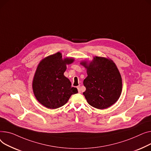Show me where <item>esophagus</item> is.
<instances>
[{
	"instance_id": "esophagus-1",
	"label": "esophagus",
	"mask_w": 151,
	"mask_h": 151,
	"mask_svg": "<svg viewBox=\"0 0 151 151\" xmlns=\"http://www.w3.org/2000/svg\"><path fill=\"white\" fill-rule=\"evenodd\" d=\"M77 89H78V91L79 93H81V86H77Z\"/></svg>"
}]
</instances>
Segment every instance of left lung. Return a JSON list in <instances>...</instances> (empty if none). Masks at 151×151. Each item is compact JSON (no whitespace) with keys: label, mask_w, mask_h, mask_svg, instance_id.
<instances>
[{"label":"left lung","mask_w":151,"mask_h":151,"mask_svg":"<svg viewBox=\"0 0 151 151\" xmlns=\"http://www.w3.org/2000/svg\"><path fill=\"white\" fill-rule=\"evenodd\" d=\"M81 65L86 69L83 81L86 91L83 93L92 107L103 110L119 99L122 92V78L119 70L109 58L95 56L92 61L83 60Z\"/></svg>","instance_id":"1"}]
</instances>
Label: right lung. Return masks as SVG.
Masks as SVG:
<instances>
[{"instance_id": "1", "label": "right lung", "mask_w": 151, "mask_h": 151, "mask_svg": "<svg viewBox=\"0 0 151 151\" xmlns=\"http://www.w3.org/2000/svg\"><path fill=\"white\" fill-rule=\"evenodd\" d=\"M74 61V58H63L61 53L57 52L44 58L39 63L33 78L32 88L37 101L45 107L59 108L67 103L71 95L78 93L64 76L66 66Z\"/></svg>"}]
</instances>
